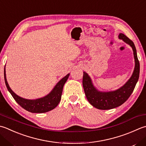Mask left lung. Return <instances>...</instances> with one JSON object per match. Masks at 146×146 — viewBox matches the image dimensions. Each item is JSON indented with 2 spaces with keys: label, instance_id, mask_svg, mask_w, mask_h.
Here are the masks:
<instances>
[{
  "label": "left lung",
  "instance_id": "8db88e82",
  "mask_svg": "<svg viewBox=\"0 0 146 146\" xmlns=\"http://www.w3.org/2000/svg\"><path fill=\"white\" fill-rule=\"evenodd\" d=\"M119 38L132 47L135 59V68L132 76L118 89L110 92H101L94 86L92 80L87 73L84 72L83 87L88 101L94 107L99 110H106L118 107L129 98L138 82L140 73V64L138 60L137 50L133 42L123 33L119 34Z\"/></svg>",
  "mask_w": 146,
  "mask_h": 146
}]
</instances>
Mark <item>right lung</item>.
<instances>
[{
  "label": "right lung",
  "instance_id": "right-lung-1",
  "mask_svg": "<svg viewBox=\"0 0 146 146\" xmlns=\"http://www.w3.org/2000/svg\"><path fill=\"white\" fill-rule=\"evenodd\" d=\"M70 76V73L62 78L56 86L52 89L51 92L44 98L30 100L22 98L21 97L14 93L9 87L6 79V75H5V70L4 68V80L5 83L7 88L9 92L11 93L13 97L14 100L16 101L19 106L24 108L28 111L31 113H42L48 112V111L52 110L59 103L61 99V95L63 89L64 85L67 81L68 77Z\"/></svg>",
  "mask_w": 146,
  "mask_h": 146
}]
</instances>
